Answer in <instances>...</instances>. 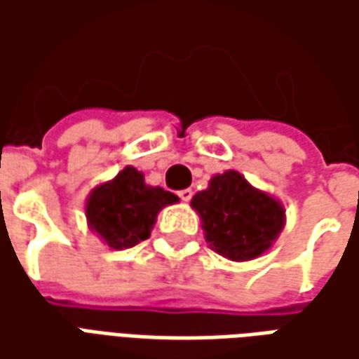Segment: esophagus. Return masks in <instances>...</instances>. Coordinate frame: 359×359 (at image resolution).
I'll return each instance as SVG.
<instances>
[{"label":"esophagus","mask_w":359,"mask_h":359,"mask_svg":"<svg viewBox=\"0 0 359 359\" xmlns=\"http://www.w3.org/2000/svg\"><path fill=\"white\" fill-rule=\"evenodd\" d=\"M179 198L182 202H190V200H192V190H190V188L179 190Z\"/></svg>","instance_id":"obj_1"}]
</instances>
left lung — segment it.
Masks as SVG:
<instances>
[{"label":"left lung","mask_w":359,"mask_h":359,"mask_svg":"<svg viewBox=\"0 0 359 359\" xmlns=\"http://www.w3.org/2000/svg\"><path fill=\"white\" fill-rule=\"evenodd\" d=\"M190 205L202 219L210 248L231 262L256 259L273 246L285 229L283 203L257 190L238 171L211 177Z\"/></svg>","instance_id":"8db88e82"}]
</instances>
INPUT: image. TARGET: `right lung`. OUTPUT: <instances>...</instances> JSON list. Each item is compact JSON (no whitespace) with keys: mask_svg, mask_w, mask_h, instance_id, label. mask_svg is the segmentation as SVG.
Returning <instances> with one entry per match:
<instances>
[{"mask_svg":"<svg viewBox=\"0 0 359 359\" xmlns=\"http://www.w3.org/2000/svg\"><path fill=\"white\" fill-rule=\"evenodd\" d=\"M179 198L161 187H149L138 169L126 165L115 179L102 182L86 200L88 226L113 250L133 248L149 238L157 213Z\"/></svg>","mask_w":359,"mask_h":359,"instance_id":"1","label":"right lung"}]
</instances>
